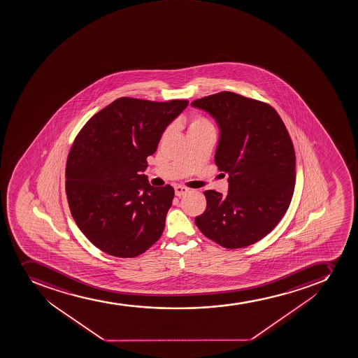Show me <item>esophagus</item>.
Instances as JSON below:
<instances>
[{
	"mask_svg": "<svg viewBox=\"0 0 358 358\" xmlns=\"http://www.w3.org/2000/svg\"><path fill=\"white\" fill-rule=\"evenodd\" d=\"M189 192V189L185 188V187H181V185H177L175 187V195L177 197H182V196L187 195Z\"/></svg>",
	"mask_w": 358,
	"mask_h": 358,
	"instance_id": "1",
	"label": "esophagus"
}]
</instances>
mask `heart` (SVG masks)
<instances>
[{
    "instance_id": "b5f03b06",
    "label": "heart",
    "mask_w": 358,
    "mask_h": 358,
    "mask_svg": "<svg viewBox=\"0 0 358 358\" xmlns=\"http://www.w3.org/2000/svg\"><path fill=\"white\" fill-rule=\"evenodd\" d=\"M202 133H215L213 124L206 117L194 114L187 122V135L202 134Z\"/></svg>"
}]
</instances>
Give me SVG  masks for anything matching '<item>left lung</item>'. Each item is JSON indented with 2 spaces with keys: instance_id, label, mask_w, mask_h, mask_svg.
Here are the masks:
<instances>
[{
  "instance_id": "obj_1",
  "label": "left lung",
  "mask_w": 358,
  "mask_h": 358,
  "mask_svg": "<svg viewBox=\"0 0 358 358\" xmlns=\"http://www.w3.org/2000/svg\"><path fill=\"white\" fill-rule=\"evenodd\" d=\"M220 128L215 162L229 173L223 196L204 192L206 210L195 223L206 237L227 248L255 244L276 227L289 206L295 185V152L273 107L234 92L192 101Z\"/></svg>"
}]
</instances>
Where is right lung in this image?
<instances>
[{"mask_svg": "<svg viewBox=\"0 0 358 358\" xmlns=\"http://www.w3.org/2000/svg\"><path fill=\"white\" fill-rule=\"evenodd\" d=\"M188 100L119 98L77 135L66 162V195L76 224L107 255L133 258L159 241L173 199L148 183L147 157Z\"/></svg>", "mask_w": 358, "mask_h": 358, "instance_id": "right-lung-1", "label": "right lung"}]
</instances>
